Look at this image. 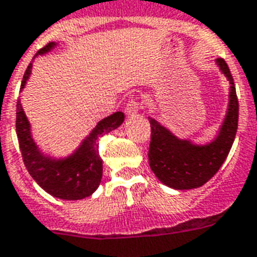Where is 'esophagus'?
<instances>
[{
  "label": "esophagus",
  "mask_w": 257,
  "mask_h": 257,
  "mask_svg": "<svg viewBox=\"0 0 257 257\" xmlns=\"http://www.w3.org/2000/svg\"><path fill=\"white\" fill-rule=\"evenodd\" d=\"M141 108V103L137 97H130L126 104V114L127 115H134L135 112H138Z\"/></svg>",
  "instance_id": "esophagus-1"
}]
</instances>
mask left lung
I'll list each match as a JSON object with an SVG mask.
<instances>
[{"label":"left lung","instance_id":"1","mask_svg":"<svg viewBox=\"0 0 257 257\" xmlns=\"http://www.w3.org/2000/svg\"><path fill=\"white\" fill-rule=\"evenodd\" d=\"M217 64L229 80L230 92L225 120L213 142L197 146L189 141H181L156 119L149 118L151 127L149 164L157 178L169 188L185 190L206 184L221 168L233 145L238 122L237 95L225 60L218 57Z\"/></svg>","mask_w":257,"mask_h":257}]
</instances>
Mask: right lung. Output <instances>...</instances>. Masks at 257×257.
Instances as JSON below:
<instances>
[{"label":"right lung","instance_id":"1","mask_svg":"<svg viewBox=\"0 0 257 257\" xmlns=\"http://www.w3.org/2000/svg\"><path fill=\"white\" fill-rule=\"evenodd\" d=\"M55 43L41 48L37 55L51 51ZM36 55V56H37ZM35 56V57H36ZM32 63L24 73L21 88L31 75ZM124 120V114L118 111L97 123L84 142L72 156L65 160H52L39 151L31 135V126L24 114L21 101L17 100L16 133L24 164L32 178L51 196L61 200H81L91 196L97 189L103 176V161L99 156V138L115 130Z\"/></svg>","mask_w":257,"mask_h":257}]
</instances>
